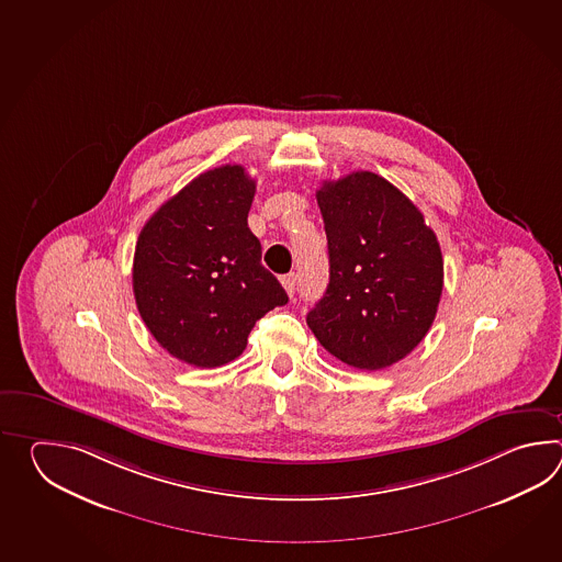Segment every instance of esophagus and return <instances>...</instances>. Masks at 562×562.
Segmentation results:
<instances>
[{"instance_id": "obj_1", "label": "esophagus", "mask_w": 562, "mask_h": 562, "mask_svg": "<svg viewBox=\"0 0 562 562\" xmlns=\"http://www.w3.org/2000/svg\"><path fill=\"white\" fill-rule=\"evenodd\" d=\"M281 285L285 286L286 293L293 297V293L297 289V273H286L281 277Z\"/></svg>"}]
</instances>
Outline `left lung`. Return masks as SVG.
Listing matches in <instances>:
<instances>
[{"instance_id": "1", "label": "left lung", "mask_w": 562, "mask_h": 562, "mask_svg": "<svg viewBox=\"0 0 562 562\" xmlns=\"http://www.w3.org/2000/svg\"><path fill=\"white\" fill-rule=\"evenodd\" d=\"M329 249V285L307 325L331 356L358 370L406 358L430 331L443 261L418 206L370 170L317 191Z\"/></svg>"}]
</instances>
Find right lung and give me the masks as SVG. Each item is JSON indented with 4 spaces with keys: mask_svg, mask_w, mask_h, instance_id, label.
<instances>
[{
    "mask_svg": "<svg viewBox=\"0 0 562 562\" xmlns=\"http://www.w3.org/2000/svg\"><path fill=\"white\" fill-rule=\"evenodd\" d=\"M255 189L240 165L206 170L168 199L136 240L132 289L144 325L194 368L239 358L255 323L289 301L247 225Z\"/></svg>",
    "mask_w": 562,
    "mask_h": 562,
    "instance_id": "obj_1",
    "label": "right lung"
}]
</instances>
